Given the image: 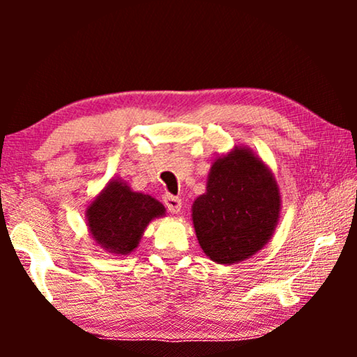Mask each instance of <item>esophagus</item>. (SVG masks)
<instances>
[{
	"label": "esophagus",
	"instance_id": "esophagus-1",
	"mask_svg": "<svg viewBox=\"0 0 357 357\" xmlns=\"http://www.w3.org/2000/svg\"><path fill=\"white\" fill-rule=\"evenodd\" d=\"M164 204L172 214H178L180 209H182V199L178 197H174V195H165Z\"/></svg>",
	"mask_w": 357,
	"mask_h": 357
}]
</instances>
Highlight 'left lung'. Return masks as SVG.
<instances>
[{
  "label": "left lung",
  "instance_id": "left-lung-1",
  "mask_svg": "<svg viewBox=\"0 0 357 357\" xmlns=\"http://www.w3.org/2000/svg\"><path fill=\"white\" fill-rule=\"evenodd\" d=\"M271 169L247 146L213 160L206 192L193 202L192 221L202 250L219 265H236L271 241L281 214Z\"/></svg>",
  "mask_w": 357,
  "mask_h": 357
}]
</instances>
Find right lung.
<instances>
[{
  "instance_id": "add662e5",
  "label": "right lung",
  "mask_w": 357,
  "mask_h": 357,
  "mask_svg": "<svg viewBox=\"0 0 357 357\" xmlns=\"http://www.w3.org/2000/svg\"><path fill=\"white\" fill-rule=\"evenodd\" d=\"M165 216L164 204L133 192L121 178H112L87 204L86 222L92 241L112 255H128L139 245L151 221Z\"/></svg>"
}]
</instances>
